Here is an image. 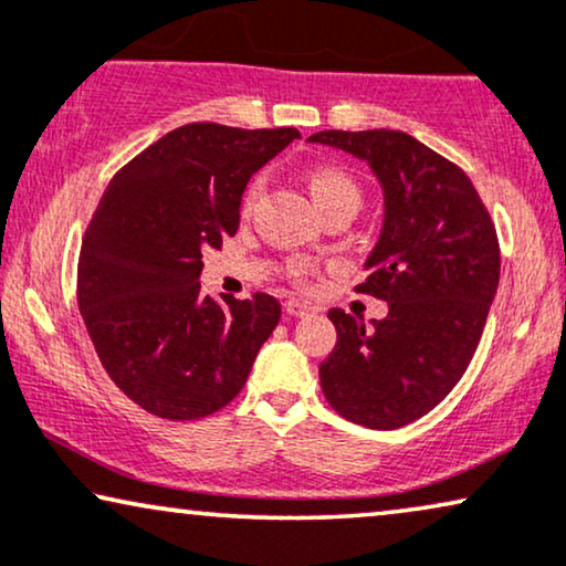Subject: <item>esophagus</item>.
Listing matches in <instances>:
<instances>
[{
	"instance_id": "obj_1",
	"label": "esophagus",
	"mask_w": 566,
	"mask_h": 566,
	"mask_svg": "<svg viewBox=\"0 0 566 566\" xmlns=\"http://www.w3.org/2000/svg\"><path fill=\"white\" fill-rule=\"evenodd\" d=\"M284 311H287L292 318H303V315H311L313 307L300 303V300H287V303H284Z\"/></svg>"
}]
</instances>
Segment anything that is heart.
<instances>
[{
	"instance_id": "b5f03b06",
	"label": "heart",
	"mask_w": 566,
	"mask_h": 566,
	"mask_svg": "<svg viewBox=\"0 0 566 566\" xmlns=\"http://www.w3.org/2000/svg\"><path fill=\"white\" fill-rule=\"evenodd\" d=\"M261 188H263L261 178L251 180V186L245 188L243 205H240V212H243V217L253 212L255 201H259V196H261ZM307 188H311L318 209L326 205H334V201H354V205H359L357 180H354L346 170L334 168V165H323V168L311 170V176H307ZM307 274H311V266L303 261H292L287 266V276L295 284H307Z\"/></svg>"
}]
</instances>
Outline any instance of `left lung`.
<instances>
[{
	"mask_svg": "<svg viewBox=\"0 0 566 566\" xmlns=\"http://www.w3.org/2000/svg\"><path fill=\"white\" fill-rule=\"evenodd\" d=\"M311 142L367 160L386 222L354 292L388 303L373 328L328 313L336 346L321 361L326 401L354 424L398 429L424 417L463 378L500 284V240L471 178L394 129L318 132Z\"/></svg>",
	"mask_w": 566,
	"mask_h": 566,
	"instance_id": "8db88e82",
	"label": "left lung"
}]
</instances>
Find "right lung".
<instances>
[{"label": "right lung", "mask_w": 566, "mask_h": 566, "mask_svg": "<svg viewBox=\"0 0 566 566\" xmlns=\"http://www.w3.org/2000/svg\"><path fill=\"white\" fill-rule=\"evenodd\" d=\"M300 132L186 124L111 178L82 238L77 305L108 378L160 419L191 421L243 390L282 307L201 295V251L240 224V196Z\"/></svg>", "instance_id": "1"}]
</instances>
